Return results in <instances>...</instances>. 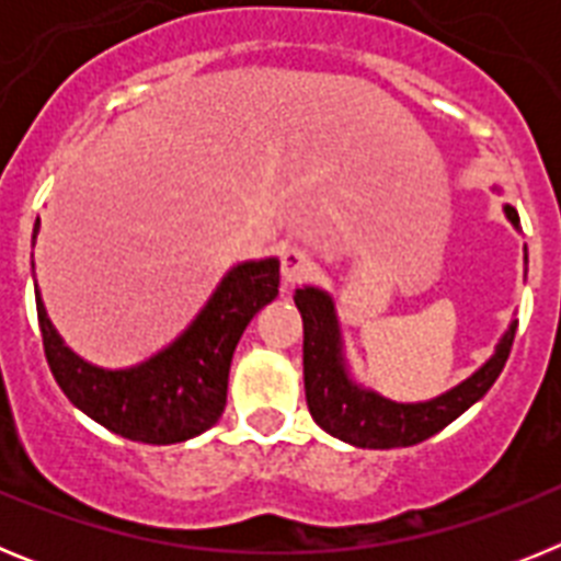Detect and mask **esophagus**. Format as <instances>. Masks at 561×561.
Returning <instances> with one entry per match:
<instances>
[{
	"label": "esophagus",
	"instance_id": "obj_1",
	"mask_svg": "<svg viewBox=\"0 0 561 561\" xmlns=\"http://www.w3.org/2000/svg\"><path fill=\"white\" fill-rule=\"evenodd\" d=\"M314 264H311L309 252L297 250V247H289V250L280 252V275H284L286 286H295L300 280L311 275Z\"/></svg>",
	"mask_w": 561,
	"mask_h": 561
}]
</instances>
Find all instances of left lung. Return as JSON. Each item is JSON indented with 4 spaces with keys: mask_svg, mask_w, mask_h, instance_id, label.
Here are the masks:
<instances>
[{
    "mask_svg": "<svg viewBox=\"0 0 561 561\" xmlns=\"http://www.w3.org/2000/svg\"><path fill=\"white\" fill-rule=\"evenodd\" d=\"M503 213L519 230L517 210L503 205ZM295 306L304 317V381L311 419L329 435L362 449L413 447L453 424L497 381L517 334V320H512L494 354L447 393L427 401H393L351 376L340 317L329 291L304 286L295 291Z\"/></svg>",
    "mask_w": 561,
    "mask_h": 561,
    "instance_id": "8db88e82",
    "label": "left lung"
}]
</instances>
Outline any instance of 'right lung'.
I'll return each mask as SVG.
<instances>
[{"mask_svg":"<svg viewBox=\"0 0 561 561\" xmlns=\"http://www.w3.org/2000/svg\"><path fill=\"white\" fill-rule=\"evenodd\" d=\"M38 221L33 230V244ZM36 286L44 354L58 388L89 419L140 444H180L221 419L238 340L252 317L272 304L280 286V261L236 264L193 323L171 345L131 368H98L69 348L49 323Z\"/></svg>","mask_w":561,"mask_h":561,"instance_id":"obj_1","label":"right lung"}]
</instances>
